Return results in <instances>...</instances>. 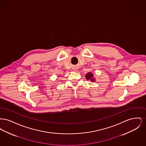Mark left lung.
<instances>
[{
  "instance_id": "1",
  "label": "left lung",
  "mask_w": 146,
  "mask_h": 146,
  "mask_svg": "<svg viewBox=\"0 0 146 146\" xmlns=\"http://www.w3.org/2000/svg\"><path fill=\"white\" fill-rule=\"evenodd\" d=\"M85 76L88 80H90L91 82H95L96 81V78H94V74L92 72H88Z\"/></svg>"
}]
</instances>
